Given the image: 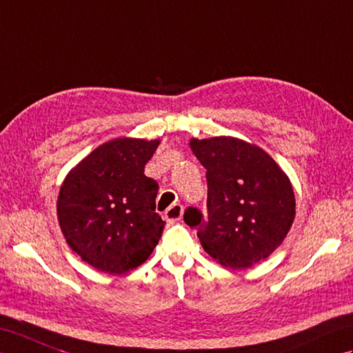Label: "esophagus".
<instances>
[{
  "label": "esophagus",
  "instance_id": "esophagus-1",
  "mask_svg": "<svg viewBox=\"0 0 353 353\" xmlns=\"http://www.w3.org/2000/svg\"><path fill=\"white\" fill-rule=\"evenodd\" d=\"M183 213H184V208L181 203H174V205H170L166 213H164V217H166V221L169 223H175L179 222L183 219Z\"/></svg>",
  "mask_w": 353,
  "mask_h": 353
}]
</instances>
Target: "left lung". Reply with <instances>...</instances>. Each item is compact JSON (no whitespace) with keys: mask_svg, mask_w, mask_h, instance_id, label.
<instances>
[{"mask_svg":"<svg viewBox=\"0 0 353 353\" xmlns=\"http://www.w3.org/2000/svg\"><path fill=\"white\" fill-rule=\"evenodd\" d=\"M207 169L208 221L189 208L184 221L198 226L203 250L219 264L246 269L265 260L292 228L296 201L285 172L260 146L237 137L192 139Z\"/></svg>","mask_w":353,"mask_h":353,"instance_id":"8db88e82","label":"left lung"}]
</instances>
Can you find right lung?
I'll return each mask as SVG.
<instances>
[{
	"label": "right lung",
	"mask_w": 353,
	"mask_h": 353,
	"mask_svg": "<svg viewBox=\"0 0 353 353\" xmlns=\"http://www.w3.org/2000/svg\"><path fill=\"white\" fill-rule=\"evenodd\" d=\"M160 140L121 137L69 170L57 198L66 243L99 272L123 275L143 264L166 222L155 213L159 184L145 175Z\"/></svg>",
	"instance_id": "obj_1"
}]
</instances>
